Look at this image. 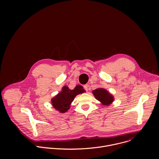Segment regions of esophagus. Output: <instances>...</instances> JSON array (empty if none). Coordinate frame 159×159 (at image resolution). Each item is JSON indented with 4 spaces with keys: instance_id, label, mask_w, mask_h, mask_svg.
I'll return each instance as SVG.
<instances>
[{
    "instance_id": "esophagus-1",
    "label": "esophagus",
    "mask_w": 159,
    "mask_h": 159,
    "mask_svg": "<svg viewBox=\"0 0 159 159\" xmlns=\"http://www.w3.org/2000/svg\"><path fill=\"white\" fill-rule=\"evenodd\" d=\"M84 89L86 90V91H88V84H85V85H84Z\"/></svg>"
}]
</instances>
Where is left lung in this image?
Listing matches in <instances>:
<instances>
[{
  "label": "left lung",
  "mask_w": 159,
  "mask_h": 159,
  "mask_svg": "<svg viewBox=\"0 0 159 159\" xmlns=\"http://www.w3.org/2000/svg\"><path fill=\"white\" fill-rule=\"evenodd\" d=\"M92 92L96 99L102 102L103 105H108L113 102V95L104 89L98 88Z\"/></svg>",
  "instance_id": "left-lung-1"
}]
</instances>
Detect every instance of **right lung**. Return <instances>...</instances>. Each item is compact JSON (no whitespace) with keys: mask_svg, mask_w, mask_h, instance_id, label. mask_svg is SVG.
<instances>
[{"mask_svg":"<svg viewBox=\"0 0 159 159\" xmlns=\"http://www.w3.org/2000/svg\"><path fill=\"white\" fill-rule=\"evenodd\" d=\"M85 92L86 91L81 85L76 86L73 90L69 89L67 86H64L62 91L51 100L52 105L59 111L65 113L69 109L70 105L75 97L77 95Z\"/></svg>","mask_w":159,"mask_h":159,"instance_id":"obj_1","label":"right lung"}]
</instances>
